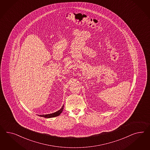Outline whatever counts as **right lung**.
<instances>
[{"label":"right lung","mask_w":150,"mask_h":150,"mask_svg":"<svg viewBox=\"0 0 150 150\" xmlns=\"http://www.w3.org/2000/svg\"><path fill=\"white\" fill-rule=\"evenodd\" d=\"M64 109V105L62 106V107L61 108V109L59 110L58 111L55 112L54 113L49 114H45V115H40V116L42 117H45V118H50L55 117H57L61 113L63 112Z\"/></svg>","instance_id":"1"}]
</instances>
